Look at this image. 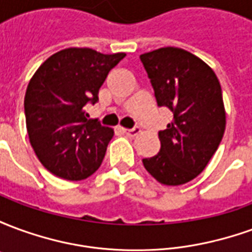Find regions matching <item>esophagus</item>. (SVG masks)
Wrapping results in <instances>:
<instances>
[{"mask_svg": "<svg viewBox=\"0 0 252 252\" xmlns=\"http://www.w3.org/2000/svg\"><path fill=\"white\" fill-rule=\"evenodd\" d=\"M121 131L124 132L126 135H129V136H135V135H137V133L140 132V129H139L137 126H135V128H131V129H126V128H121Z\"/></svg>", "mask_w": 252, "mask_h": 252, "instance_id": "esophagus-1", "label": "esophagus"}]
</instances>
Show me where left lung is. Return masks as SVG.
<instances>
[{"label": "left lung", "instance_id": "obj_1", "mask_svg": "<svg viewBox=\"0 0 252 252\" xmlns=\"http://www.w3.org/2000/svg\"><path fill=\"white\" fill-rule=\"evenodd\" d=\"M158 106L174 119L159 131L160 150L143 164L167 186L184 185L205 169L225 131L221 86L216 74L193 54L164 47L140 55Z\"/></svg>", "mask_w": 252, "mask_h": 252}]
</instances>
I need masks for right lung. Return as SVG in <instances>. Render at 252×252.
I'll return each mask as SVG.
<instances>
[{
  "mask_svg": "<svg viewBox=\"0 0 252 252\" xmlns=\"http://www.w3.org/2000/svg\"><path fill=\"white\" fill-rule=\"evenodd\" d=\"M124 57L66 48L33 74L24 98L27 131L36 157L54 175L81 181L102 163L113 131L89 119L86 106L98 101L99 88Z\"/></svg>",
  "mask_w": 252,
  "mask_h": 252,
  "instance_id": "1",
  "label": "right lung"
}]
</instances>
